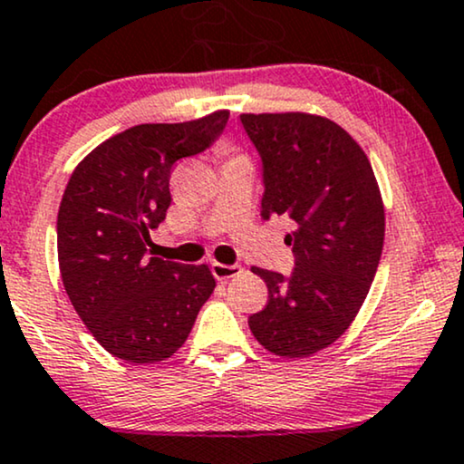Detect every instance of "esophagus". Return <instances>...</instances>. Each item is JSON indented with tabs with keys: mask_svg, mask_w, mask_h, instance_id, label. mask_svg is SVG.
Here are the masks:
<instances>
[{
	"mask_svg": "<svg viewBox=\"0 0 464 464\" xmlns=\"http://www.w3.org/2000/svg\"><path fill=\"white\" fill-rule=\"evenodd\" d=\"M210 268H213V276L219 279V282H226V279H232L237 277L238 273H243L241 265H221V262H213Z\"/></svg>",
	"mask_w": 464,
	"mask_h": 464,
	"instance_id": "34e87169",
	"label": "esophagus"
}]
</instances>
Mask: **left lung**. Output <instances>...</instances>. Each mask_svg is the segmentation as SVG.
Wrapping results in <instances>:
<instances>
[{
  "label": "left lung",
  "instance_id": "1",
  "mask_svg": "<svg viewBox=\"0 0 464 464\" xmlns=\"http://www.w3.org/2000/svg\"><path fill=\"white\" fill-rule=\"evenodd\" d=\"M262 161V219L288 217L296 230L290 276L254 266L268 303L249 329L279 357H310L348 329L368 296L385 238L374 171L357 141L329 118L243 113Z\"/></svg>",
  "mask_w": 464,
  "mask_h": 464
}]
</instances>
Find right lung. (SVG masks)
I'll list each match as a JSON object with an SVG mask.
<instances>
[{"instance_id": "add662e5", "label": "right lung", "mask_w": 464, "mask_h": 464, "mask_svg": "<svg viewBox=\"0 0 464 464\" xmlns=\"http://www.w3.org/2000/svg\"><path fill=\"white\" fill-rule=\"evenodd\" d=\"M227 118L230 111H215L180 124H137L96 146L68 180L57 213L62 282L113 357H171L213 295L208 266L150 258L146 247L171 204L174 163L213 146Z\"/></svg>"}]
</instances>
